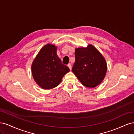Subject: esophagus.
Instances as JSON below:
<instances>
[{
	"label": "esophagus",
	"mask_w": 134,
	"mask_h": 134,
	"mask_svg": "<svg viewBox=\"0 0 134 134\" xmlns=\"http://www.w3.org/2000/svg\"><path fill=\"white\" fill-rule=\"evenodd\" d=\"M68 66L69 67V68L70 69V70H71L72 66H71V64H69L68 65Z\"/></svg>",
	"instance_id": "1"
}]
</instances>
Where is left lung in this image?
<instances>
[{
	"label": "left lung",
	"mask_w": 134,
	"mask_h": 134,
	"mask_svg": "<svg viewBox=\"0 0 134 134\" xmlns=\"http://www.w3.org/2000/svg\"><path fill=\"white\" fill-rule=\"evenodd\" d=\"M72 71L83 86L93 88L102 82L107 71L106 60L96 48L90 44L78 48Z\"/></svg>",
	"instance_id": "obj_1"
}]
</instances>
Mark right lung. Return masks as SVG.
<instances>
[{"mask_svg":"<svg viewBox=\"0 0 134 134\" xmlns=\"http://www.w3.org/2000/svg\"><path fill=\"white\" fill-rule=\"evenodd\" d=\"M57 47L52 44L44 46L32 64V72L35 82L44 90L58 86L69 68L62 63L56 54Z\"/></svg>","mask_w":134,"mask_h":134,"instance_id":"right-lung-1","label":"right lung"}]
</instances>
